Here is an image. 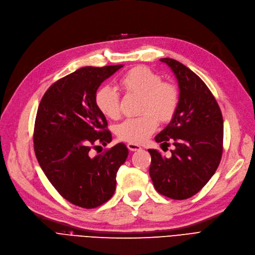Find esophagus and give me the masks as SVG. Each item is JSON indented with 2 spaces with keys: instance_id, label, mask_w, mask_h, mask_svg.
<instances>
[{
  "instance_id": "esophagus-1",
  "label": "esophagus",
  "mask_w": 255,
  "mask_h": 255,
  "mask_svg": "<svg viewBox=\"0 0 255 255\" xmlns=\"http://www.w3.org/2000/svg\"><path fill=\"white\" fill-rule=\"evenodd\" d=\"M127 147H128V149L130 150V151H138V150L142 149V147H140L139 145H137V144H132V143H129V144L127 145Z\"/></svg>"
}]
</instances>
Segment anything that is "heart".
<instances>
[{"instance_id":"heart-1","label":"heart","mask_w":255,"mask_h":255,"mask_svg":"<svg viewBox=\"0 0 255 255\" xmlns=\"http://www.w3.org/2000/svg\"><path fill=\"white\" fill-rule=\"evenodd\" d=\"M121 86L126 93L143 97L140 113L143 117L128 119L116 128V133L124 142L140 144L151 135L159 122L172 119L178 105V92L171 83L163 82L162 77L147 67L132 68L121 80ZM94 103L103 116L116 120L120 117V97L109 87L99 88L94 96ZM146 115H145L144 113Z\"/></svg>"}]
</instances>
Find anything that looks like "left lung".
Returning <instances> with one entry per match:
<instances>
[{
	"instance_id": "left-lung-1",
	"label": "left lung",
	"mask_w": 255,
	"mask_h": 255,
	"mask_svg": "<svg viewBox=\"0 0 255 255\" xmlns=\"http://www.w3.org/2000/svg\"><path fill=\"white\" fill-rule=\"evenodd\" d=\"M178 82L180 99L168 126L155 142H173L171 156L149 149V174L155 190L172 200H186L199 192L218 169L223 154L224 122L213 94L203 80L182 63L161 59Z\"/></svg>"
}]
</instances>
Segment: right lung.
Masks as SVG:
<instances>
[{"label":"right lung","instance_id":"1","mask_svg":"<svg viewBox=\"0 0 255 255\" xmlns=\"http://www.w3.org/2000/svg\"><path fill=\"white\" fill-rule=\"evenodd\" d=\"M123 67H83L53 83L37 108L34 152L42 170L65 200L92 209L111 199L117 173L128 148L120 143L92 156L91 149L110 143L107 120L94 96L100 85Z\"/></svg>","mask_w":255,"mask_h":255}]
</instances>
